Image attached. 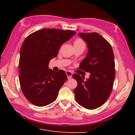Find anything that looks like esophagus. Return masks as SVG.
I'll use <instances>...</instances> for the list:
<instances>
[{"instance_id":"esophagus-1","label":"esophagus","mask_w":135,"mask_h":135,"mask_svg":"<svg viewBox=\"0 0 135 135\" xmlns=\"http://www.w3.org/2000/svg\"><path fill=\"white\" fill-rule=\"evenodd\" d=\"M66 74L68 76V79H70L71 78L72 75H73V73L70 71H66Z\"/></svg>"}]
</instances>
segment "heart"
Listing matches in <instances>:
<instances>
[{
    "mask_svg": "<svg viewBox=\"0 0 135 135\" xmlns=\"http://www.w3.org/2000/svg\"><path fill=\"white\" fill-rule=\"evenodd\" d=\"M74 44V46H78V45H80V44H84V42L81 39L77 38L75 39Z\"/></svg>",
    "mask_w": 135,
    "mask_h": 135,
    "instance_id": "heart-1",
    "label": "heart"
}]
</instances>
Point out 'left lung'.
<instances>
[{
	"instance_id": "8db88e82",
	"label": "left lung",
	"mask_w": 135,
	"mask_h": 135,
	"mask_svg": "<svg viewBox=\"0 0 135 135\" xmlns=\"http://www.w3.org/2000/svg\"><path fill=\"white\" fill-rule=\"evenodd\" d=\"M87 43L88 52L79 69L89 72L88 79L78 74L73 75L77 81L75 100L81 107L94 109L103 105L111 94L115 76V61L110 44L97 32L79 33Z\"/></svg>"
}]
</instances>
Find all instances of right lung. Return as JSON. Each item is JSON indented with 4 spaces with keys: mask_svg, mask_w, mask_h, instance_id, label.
Returning <instances> with one entry per match:
<instances>
[{
    "mask_svg": "<svg viewBox=\"0 0 135 135\" xmlns=\"http://www.w3.org/2000/svg\"><path fill=\"white\" fill-rule=\"evenodd\" d=\"M76 33L72 30L43 28L24 40L20 51L19 80L22 92L34 105L44 107L55 101L67 80L64 70L48 69L50 61L57 55L61 46Z\"/></svg>",
    "mask_w": 135,
    "mask_h": 135,
    "instance_id": "1",
    "label": "right lung"
}]
</instances>
